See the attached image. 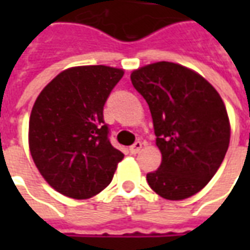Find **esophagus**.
I'll return each instance as SVG.
<instances>
[{
    "label": "esophagus",
    "mask_w": 250,
    "mask_h": 250,
    "mask_svg": "<svg viewBox=\"0 0 250 250\" xmlns=\"http://www.w3.org/2000/svg\"><path fill=\"white\" fill-rule=\"evenodd\" d=\"M142 146H143L142 142H135V143L130 147V152L131 154H138V152L142 150Z\"/></svg>",
    "instance_id": "obj_1"
}]
</instances>
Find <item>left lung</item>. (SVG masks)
<instances>
[{
	"instance_id": "obj_1",
	"label": "left lung",
	"mask_w": 250,
	"mask_h": 250,
	"mask_svg": "<svg viewBox=\"0 0 250 250\" xmlns=\"http://www.w3.org/2000/svg\"><path fill=\"white\" fill-rule=\"evenodd\" d=\"M151 112L162 163L147 174L162 198L181 201L201 191L225 158L230 122L220 93L190 68L158 62L131 72Z\"/></svg>"
}]
</instances>
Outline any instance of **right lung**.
<instances>
[{
    "label": "right lung",
    "mask_w": 250,
    "mask_h": 250,
    "mask_svg": "<svg viewBox=\"0 0 250 250\" xmlns=\"http://www.w3.org/2000/svg\"><path fill=\"white\" fill-rule=\"evenodd\" d=\"M125 75L107 65L72 66L48 83L29 119V151L56 191L87 199L107 188L125 158L108 139L103 107Z\"/></svg>",
    "instance_id": "add662e5"
}]
</instances>
